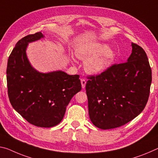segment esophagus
<instances>
[{"label":"esophagus","mask_w":158,"mask_h":158,"mask_svg":"<svg viewBox=\"0 0 158 158\" xmlns=\"http://www.w3.org/2000/svg\"><path fill=\"white\" fill-rule=\"evenodd\" d=\"M81 86H82V88L84 89V88H85V86H86V79H81Z\"/></svg>","instance_id":"esophagus-1"}]
</instances>
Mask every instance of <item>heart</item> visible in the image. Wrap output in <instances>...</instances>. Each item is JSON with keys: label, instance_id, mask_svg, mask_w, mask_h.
Returning <instances> with one entry per match:
<instances>
[{"label": "heart", "instance_id": "heart-1", "mask_svg": "<svg viewBox=\"0 0 158 158\" xmlns=\"http://www.w3.org/2000/svg\"><path fill=\"white\" fill-rule=\"evenodd\" d=\"M77 56L80 59L86 60L85 69L93 74L101 73L107 69L113 58V53L107 45L95 44L79 49Z\"/></svg>", "mask_w": 158, "mask_h": 158}]
</instances>
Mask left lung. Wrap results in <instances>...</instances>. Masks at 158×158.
<instances>
[{
  "instance_id": "8db88e82",
  "label": "left lung",
  "mask_w": 158,
  "mask_h": 158,
  "mask_svg": "<svg viewBox=\"0 0 158 158\" xmlns=\"http://www.w3.org/2000/svg\"><path fill=\"white\" fill-rule=\"evenodd\" d=\"M127 62L114 64L102 73L87 77L90 119L102 129L123 126L137 117L148 100L152 70L141 46L131 43Z\"/></svg>"
}]
</instances>
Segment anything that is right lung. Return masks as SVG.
Segmentation results:
<instances>
[{
  "mask_svg": "<svg viewBox=\"0 0 158 158\" xmlns=\"http://www.w3.org/2000/svg\"><path fill=\"white\" fill-rule=\"evenodd\" d=\"M42 37L37 32L16 44L7 61V94L13 108L29 123L52 127L63 119L66 107L81 91V84L78 74L62 71L44 74L31 67L26 55L27 45Z\"/></svg>",
  "mask_w": 158,
  "mask_h": 158,
  "instance_id": "1",
  "label": "right lung"
}]
</instances>
